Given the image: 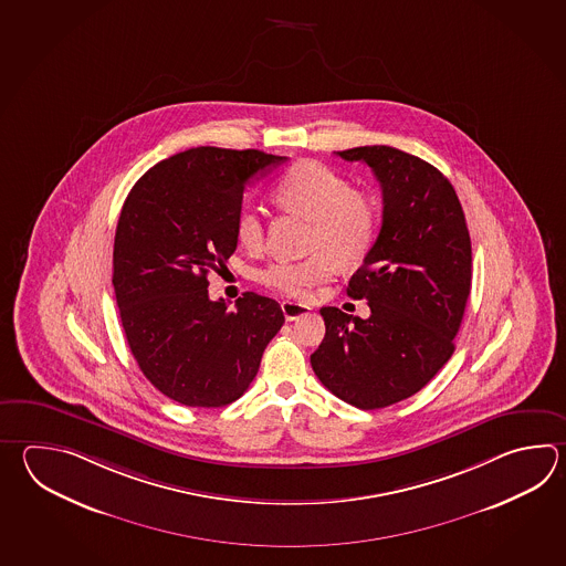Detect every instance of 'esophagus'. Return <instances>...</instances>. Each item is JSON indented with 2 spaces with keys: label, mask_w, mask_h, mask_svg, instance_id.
Listing matches in <instances>:
<instances>
[{
  "label": "esophagus",
  "mask_w": 566,
  "mask_h": 566,
  "mask_svg": "<svg viewBox=\"0 0 566 566\" xmlns=\"http://www.w3.org/2000/svg\"><path fill=\"white\" fill-rule=\"evenodd\" d=\"M282 312L286 316V321H296L301 316H306L311 312V306L301 304V302L284 301L282 302Z\"/></svg>",
  "instance_id": "34e87169"
}]
</instances>
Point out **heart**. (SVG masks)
I'll return each instance as SVG.
<instances>
[{"mask_svg": "<svg viewBox=\"0 0 566 566\" xmlns=\"http://www.w3.org/2000/svg\"><path fill=\"white\" fill-rule=\"evenodd\" d=\"M272 197L277 208L312 221L308 250L314 255L302 262H274L258 272L264 286L289 298L306 301L312 289L333 277L335 262L357 264L377 240L379 209L375 201L321 163L292 165L277 179ZM235 238L250 254L264 250V220L258 209L243 208L238 213Z\"/></svg>", "mask_w": 566, "mask_h": 566, "instance_id": "1", "label": "heart"}]
</instances>
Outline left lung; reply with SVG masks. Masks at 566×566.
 <instances>
[{
	"instance_id": "1",
	"label": "left lung",
	"mask_w": 566,
	"mask_h": 566,
	"mask_svg": "<svg viewBox=\"0 0 566 566\" xmlns=\"http://www.w3.org/2000/svg\"><path fill=\"white\" fill-rule=\"evenodd\" d=\"M336 155L373 169L382 223L346 289L369 302V318L321 308L326 335L311 365L338 399L381 409L421 391L453 355L472 289V242L455 189L433 165L385 145Z\"/></svg>"
}]
</instances>
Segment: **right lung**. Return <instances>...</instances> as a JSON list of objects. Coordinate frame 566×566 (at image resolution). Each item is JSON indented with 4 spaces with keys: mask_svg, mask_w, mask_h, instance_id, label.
<instances>
[{
    "mask_svg": "<svg viewBox=\"0 0 566 566\" xmlns=\"http://www.w3.org/2000/svg\"><path fill=\"white\" fill-rule=\"evenodd\" d=\"M284 161L255 149L184 150L150 167L120 209L113 286L123 331L143 375L177 403L240 399L284 324L268 296L245 292L230 311L208 294L209 274L235 252L245 185Z\"/></svg>",
    "mask_w": 566,
    "mask_h": 566,
    "instance_id": "1",
    "label": "right lung"
}]
</instances>
